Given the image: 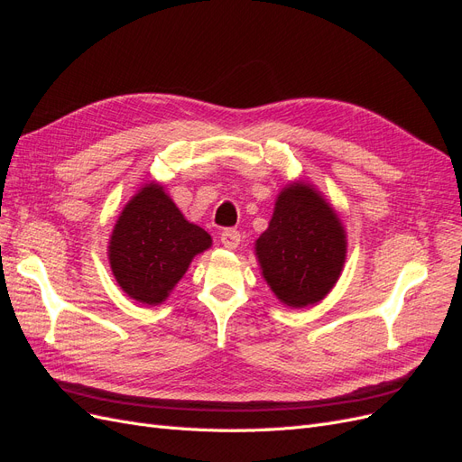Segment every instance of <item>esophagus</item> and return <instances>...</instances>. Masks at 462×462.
Instances as JSON below:
<instances>
[{"mask_svg": "<svg viewBox=\"0 0 462 462\" xmlns=\"http://www.w3.org/2000/svg\"><path fill=\"white\" fill-rule=\"evenodd\" d=\"M221 245L226 246V248H229V250H235L236 246L241 245V233L236 231V229H226L221 233Z\"/></svg>", "mask_w": 462, "mask_h": 462, "instance_id": "obj_1", "label": "esophagus"}]
</instances>
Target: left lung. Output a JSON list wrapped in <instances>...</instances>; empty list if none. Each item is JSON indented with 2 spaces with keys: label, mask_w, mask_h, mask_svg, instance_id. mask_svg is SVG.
Segmentation results:
<instances>
[{
  "label": "left lung",
  "mask_w": 462,
  "mask_h": 462,
  "mask_svg": "<svg viewBox=\"0 0 462 462\" xmlns=\"http://www.w3.org/2000/svg\"><path fill=\"white\" fill-rule=\"evenodd\" d=\"M345 229L310 185H289L277 197L270 227L256 241L262 275L287 306L324 299L345 263Z\"/></svg>",
  "instance_id": "left-lung-1"
}]
</instances>
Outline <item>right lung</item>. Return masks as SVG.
<instances>
[{"label":"right lung","instance_id":"obj_1","mask_svg":"<svg viewBox=\"0 0 462 462\" xmlns=\"http://www.w3.org/2000/svg\"><path fill=\"white\" fill-rule=\"evenodd\" d=\"M209 245V235L189 223L160 185L150 183L125 206L111 233V272L131 299L160 304Z\"/></svg>","mask_w":462,"mask_h":462}]
</instances>
